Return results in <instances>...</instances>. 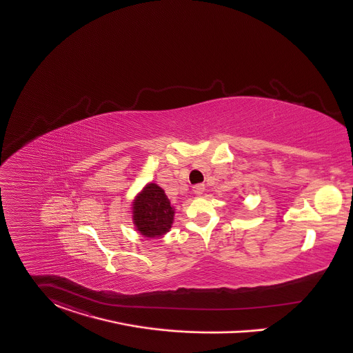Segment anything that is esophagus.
Segmentation results:
<instances>
[{
	"instance_id": "1",
	"label": "esophagus",
	"mask_w": 353,
	"mask_h": 353,
	"mask_svg": "<svg viewBox=\"0 0 353 353\" xmlns=\"http://www.w3.org/2000/svg\"><path fill=\"white\" fill-rule=\"evenodd\" d=\"M192 191H194V194L201 195V194H203V191H205V185H202V183L194 185V186H192Z\"/></svg>"
}]
</instances>
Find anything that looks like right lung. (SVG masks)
Wrapping results in <instances>:
<instances>
[{"label":"right lung","instance_id":"right-lung-1","mask_svg":"<svg viewBox=\"0 0 353 353\" xmlns=\"http://www.w3.org/2000/svg\"><path fill=\"white\" fill-rule=\"evenodd\" d=\"M134 223L141 234L154 238L165 234L174 221V208L165 190L155 183L147 185L134 202Z\"/></svg>","mask_w":353,"mask_h":353}]
</instances>
